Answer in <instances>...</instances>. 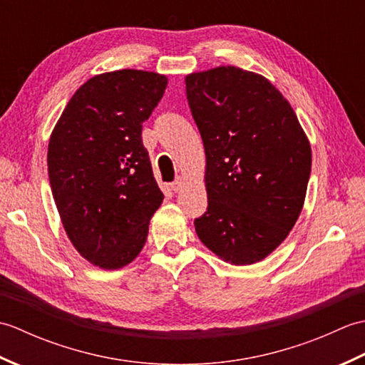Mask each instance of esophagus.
Masks as SVG:
<instances>
[{"instance_id": "1", "label": "esophagus", "mask_w": 365, "mask_h": 365, "mask_svg": "<svg viewBox=\"0 0 365 365\" xmlns=\"http://www.w3.org/2000/svg\"><path fill=\"white\" fill-rule=\"evenodd\" d=\"M183 187H185L183 178H177V180L173 185H170V190H173L174 192H178V191L183 190Z\"/></svg>"}]
</instances>
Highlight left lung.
<instances>
[{
	"label": "left lung",
	"mask_w": 365,
	"mask_h": 365,
	"mask_svg": "<svg viewBox=\"0 0 365 365\" xmlns=\"http://www.w3.org/2000/svg\"><path fill=\"white\" fill-rule=\"evenodd\" d=\"M188 105L205 149L207 212L195 220L208 250L252 265L293 229L311 177V143L265 76L235 66L187 75Z\"/></svg>",
	"instance_id": "left-lung-1"
}]
</instances>
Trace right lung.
<instances>
[{"label":"right lung","mask_w":365,"mask_h":365,"mask_svg":"<svg viewBox=\"0 0 365 365\" xmlns=\"http://www.w3.org/2000/svg\"><path fill=\"white\" fill-rule=\"evenodd\" d=\"M166 86L165 75L135 68L96 75L51 131L53 199L68 240L92 265L119 269L133 262L165 199L141 131Z\"/></svg>","instance_id":"1"}]
</instances>
